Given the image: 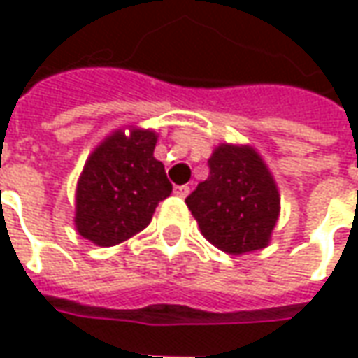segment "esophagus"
<instances>
[{
  "label": "esophagus",
  "mask_w": 358,
  "mask_h": 358,
  "mask_svg": "<svg viewBox=\"0 0 358 358\" xmlns=\"http://www.w3.org/2000/svg\"><path fill=\"white\" fill-rule=\"evenodd\" d=\"M174 194L178 197H187V194H189V187L187 186H176L174 187Z\"/></svg>",
  "instance_id": "1"
}]
</instances>
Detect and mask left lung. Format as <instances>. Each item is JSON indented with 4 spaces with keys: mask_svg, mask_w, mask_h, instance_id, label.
Instances as JSON below:
<instances>
[{
    "mask_svg": "<svg viewBox=\"0 0 358 358\" xmlns=\"http://www.w3.org/2000/svg\"><path fill=\"white\" fill-rule=\"evenodd\" d=\"M186 205L205 238L240 256L269 244L281 197L273 174L252 145L219 143L209 157V176L186 197Z\"/></svg>",
    "mask_w": 358,
    "mask_h": 358,
    "instance_id": "8db88e82",
    "label": "left lung"
}]
</instances>
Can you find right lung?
Instances as JSON below:
<instances>
[{
    "label": "right lung",
    "mask_w": 358,
    "mask_h": 358,
    "mask_svg": "<svg viewBox=\"0 0 358 358\" xmlns=\"http://www.w3.org/2000/svg\"><path fill=\"white\" fill-rule=\"evenodd\" d=\"M153 129H114L94 147L75 189V229L96 246H116L143 231L171 196L164 164L153 157Z\"/></svg>",
    "instance_id": "add662e5"
}]
</instances>
